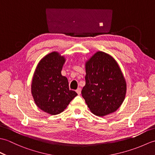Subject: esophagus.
<instances>
[{
  "label": "esophagus",
  "instance_id": "1",
  "mask_svg": "<svg viewBox=\"0 0 155 155\" xmlns=\"http://www.w3.org/2000/svg\"><path fill=\"white\" fill-rule=\"evenodd\" d=\"M76 92H77L78 94H81V88H78L77 90H76Z\"/></svg>",
  "mask_w": 155,
  "mask_h": 155
}]
</instances>
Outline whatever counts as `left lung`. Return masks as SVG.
<instances>
[{
    "label": "left lung",
    "mask_w": 155,
    "mask_h": 155,
    "mask_svg": "<svg viewBox=\"0 0 155 155\" xmlns=\"http://www.w3.org/2000/svg\"><path fill=\"white\" fill-rule=\"evenodd\" d=\"M86 84L82 96L94 114L103 117L123 103L127 83L119 65L106 52L98 51L85 63Z\"/></svg>",
    "instance_id": "8db88e82"
}]
</instances>
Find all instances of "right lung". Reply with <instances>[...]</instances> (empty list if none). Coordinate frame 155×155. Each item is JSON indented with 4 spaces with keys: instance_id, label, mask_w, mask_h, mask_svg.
<instances>
[{
    "instance_id": "1",
    "label": "right lung",
    "mask_w": 155,
    "mask_h": 155,
    "mask_svg": "<svg viewBox=\"0 0 155 155\" xmlns=\"http://www.w3.org/2000/svg\"><path fill=\"white\" fill-rule=\"evenodd\" d=\"M66 59L52 52L39 61L31 84V93L37 106L49 114L63 112L77 93L69 89L67 78L61 74Z\"/></svg>"
}]
</instances>
